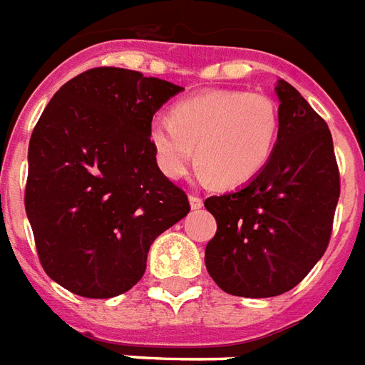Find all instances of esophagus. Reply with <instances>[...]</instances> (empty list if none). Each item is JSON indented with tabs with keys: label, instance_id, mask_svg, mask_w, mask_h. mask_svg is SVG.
Returning <instances> with one entry per match:
<instances>
[{
	"label": "esophagus",
	"instance_id": "esophagus-1",
	"mask_svg": "<svg viewBox=\"0 0 365 365\" xmlns=\"http://www.w3.org/2000/svg\"><path fill=\"white\" fill-rule=\"evenodd\" d=\"M189 205H191L193 210H199V208H202V199L201 197H195V195H191V197H189Z\"/></svg>",
	"mask_w": 365,
	"mask_h": 365
}]
</instances>
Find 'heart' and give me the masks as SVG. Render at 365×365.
Returning a JSON list of instances; mask_svg holds the SVG:
<instances>
[{"instance_id": "b5f03b06", "label": "heart", "mask_w": 365, "mask_h": 365, "mask_svg": "<svg viewBox=\"0 0 365 365\" xmlns=\"http://www.w3.org/2000/svg\"><path fill=\"white\" fill-rule=\"evenodd\" d=\"M279 132L277 103L260 91L212 90L187 97L172 116H153L149 143L164 176L180 180L195 160L224 187L249 182L268 164Z\"/></svg>"}]
</instances>
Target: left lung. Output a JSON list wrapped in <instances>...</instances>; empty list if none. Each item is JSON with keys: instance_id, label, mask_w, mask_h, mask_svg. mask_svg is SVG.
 Returning <instances> with one entry per match:
<instances>
[{"instance_id": "8db88e82", "label": "left lung", "mask_w": 365, "mask_h": 365, "mask_svg": "<svg viewBox=\"0 0 365 365\" xmlns=\"http://www.w3.org/2000/svg\"><path fill=\"white\" fill-rule=\"evenodd\" d=\"M279 132L268 164L232 193L208 197L216 235L205 264L222 291L268 299L291 291L324 257L337 208L339 168L325 120L277 80Z\"/></svg>"}]
</instances>
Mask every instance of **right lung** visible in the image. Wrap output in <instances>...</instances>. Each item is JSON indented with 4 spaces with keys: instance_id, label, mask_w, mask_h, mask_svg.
I'll return each instance as SVG.
<instances>
[{
    "instance_id": "obj_1",
    "label": "right lung",
    "mask_w": 365,
    "mask_h": 365,
    "mask_svg": "<svg viewBox=\"0 0 365 365\" xmlns=\"http://www.w3.org/2000/svg\"><path fill=\"white\" fill-rule=\"evenodd\" d=\"M182 90L101 66L68 80L43 108L28 145L24 208L41 266L66 291H130L153 241L187 216V195L160 172L149 143L153 115Z\"/></svg>"
}]
</instances>
